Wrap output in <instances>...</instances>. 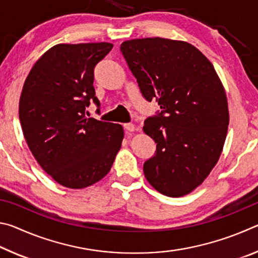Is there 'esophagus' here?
Wrapping results in <instances>:
<instances>
[{
	"instance_id": "34e87169",
	"label": "esophagus",
	"mask_w": 258,
	"mask_h": 258,
	"mask_svg": "<svg viewBox=\"0 0 258 258\" xmlns=\"http://www.w3.org/2000/svg\"><path fill=\"white\" fill-rule=\"evenodd\" d=\"M124 128L126 131H128V132H134L137 127H135V125L132 123H127V124H124Z\"/></svg>"
}]
</instances>
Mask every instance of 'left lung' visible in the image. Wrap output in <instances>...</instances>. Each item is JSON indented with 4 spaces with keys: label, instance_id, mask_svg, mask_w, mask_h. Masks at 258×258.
Returning <instances> with one entry per match:
<instances>
[{
    "label": "left lung",
    "instance_id": "obj_1",
    "mask_svg": "<svg viewBox=\"0 0 258 258\" xmlns=\"http://www.w3.org/2000/svg\"><path fill=\"white\" fill-rule=\"evenodd\" d=\"M120 51L148 101L161 112L145 121L157 143L143 165L148 182L160 194L182 197L206 180L223 150L229 108L220 77L197 47L161 37L121 43Z\"/></svg>",
    "mask_w": 258,
    "mask_h": 258
}]
</instances>
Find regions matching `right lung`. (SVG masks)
Wrapping results in <instances>:
<instances>
[{
	"mask_svg": "<svg viewBox=\"0 0 258 258\" xmlns=\"http://www.w3.org/2000/svg\"><path fill=\"white\" fill-rule=\"evenodd\" d=\"M111 43L56 44L30 69L19 100V119L29 150L59 184L84 189L110 171L124 139L119 124L87 118L99 107L94 67Z\"/></svg>",
	"mask_w": 258,
	"mask_h": 258,
	"instance_id": "obj_1",
	"label": "right lung"
}]
</instances>
